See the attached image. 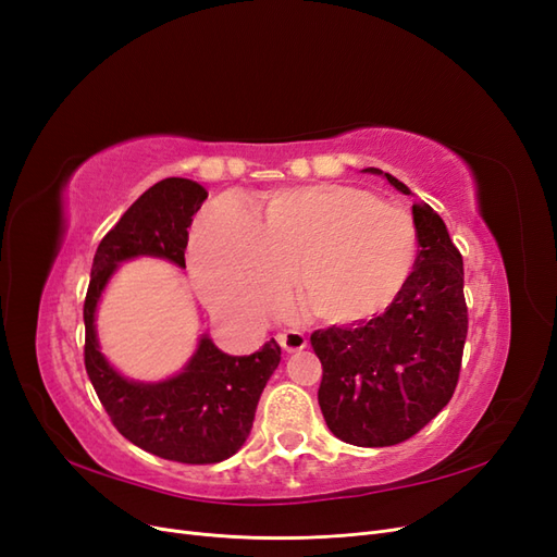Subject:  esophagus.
<instances>
[{"instance_id": "34e87169", "label": "esophagus", "mask_w": 557, "mask_h": 557, "mask_svg": "<svg viewBox=\"0 0 557 557\" xmlns=\"http://www.w3.org/2000/svg\"><path fill=\"white\" fill-rule=\"evenodd\" d=\"M278 344H281V348L283 350H288V352H295V350H301V348H307V334L305 332H299V330H288V332H281L278 336Z\"/></svg>"}]
</instances>
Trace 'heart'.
Listing matches in <instances>:
<instances>
[{"label": "heart", "instance_id": "heart-1", "mask_svg": "<svg viewBox=\"0 0 557 557\" xmlns=\"http://www.w3.org/2000/svg\"><path fill=\"white\" fill-rule=\"evenodd\" d=\"M418 256L413 215L356 185L320 183L269 197L262 218L237 195L213 199L193 234V272L223 315L260 323L285 309L297 272L305 307L330 323L385 309Z\"/></svg>", "mask_w": 557, "mask_h": 557}]
</instances>
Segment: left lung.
Segmentation results:
<instances>
[{
	"label": "left lung",
	"instance_id": "obj_1",
	"mask_svg": "<svg viewBox=\"0 0 557 557\" xmlns=\"http://www.w3.org/2000/svg\"><path fill=\"white\" fill-rule=\"evenodd\" d=\"M364 172L383 174L374 166ZM404 195L411 190L385 174ZM413 272L381 315L311 334L323 364L318 404L342 442L364 448L411 440L450 401L467 339L460 250L430 205H413Z\"/></svg>",
	"mask_w": 557,
	"mask_h": 557
}]
</instances>
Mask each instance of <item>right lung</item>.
<instances>
[{
  "label": "right lung",
  "instance_id": "obj_1",
  "mask_svg": "<svg viewBox=\"0 0 557 557\" xmlns=\"http://www.w3.org/2000/svg\"><path fill=\"white\" fill-rule=\"evenodd\" d=\"M209 193L188 178H164L148 188L99 242L83 305L86 372L111 423L127 442L164 460L213 465L237 453L269 376L281 362L272 339L252 356H227L201 336L188 367L160 383L127 381L99 352L95 309L115 267L153 256L185 267L188 227Z\"/></svg>",
  "mask_w": 557,
  "mask_h": 557
}]
</instances>
